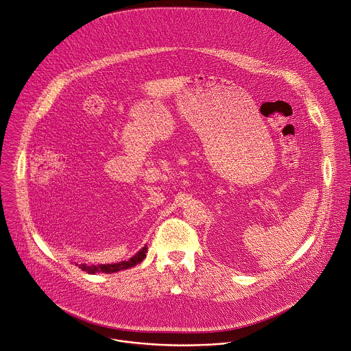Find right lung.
Segmentation results:
<instances>
[{"instance_id": "right-lung-1", "label": "right lung", "mask_w": 351, "mask_h": 351, "mask_svg": "<svg viewBox=\"0 0 351 351\" xmlns=\"http://www.w3.org/2000/svg\"><path fill=\"white\" fill-rule=\"evenodd\" d=\"M146 252H147V247L142 248L135 256H132L130 261H124L120 263H114V265H92V266H86V265H81L80 267L82 269V271H86L88 274H95V273H117L120 270H125L130 267H134L136 265H139L145 258H146Z\"/></svg>"}]
</instances>
